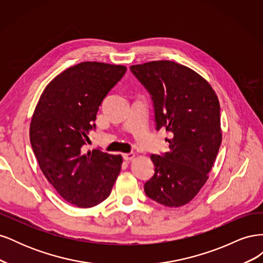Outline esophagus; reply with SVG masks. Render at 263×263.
Instances as JSON below:
<instances>
[{"instance_id": "esophagus-1", "label": "esophagus", "mask_w": 263, "mask_h": 263, "mask_svg": "<svg viewBox=\"0 0 263 263\" xmlns=\"http://www.w3.org/2000/svg\"><path fill=\"white\" fill-rule=\"evenodd\" d=\"M123 158H124V160H132V159L135 158V154H134V153L123 154Z\"/></svg>"}]
</instances>
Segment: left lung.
<instances>
[{
	"label": "left lung",
	"instance_id": "obj_1",
	"mask_svg": "<svg viewBox=\"0 0 263 263\" xmlns=\"http://www.w3.org/2000/svg\"><path fill=\"white\" fill-rule=\"evenodd\" d=\"M154 103L156 129L172 135L169 153L151 155L155 173L146 195L169 208L187 204L209 179L221 144L220 106L210 83L169 60L132 66Z\"/></svg>",
	"mask_w": 263,
	"mask_h": 263
}]
</instances>
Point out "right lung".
<instances>
[{
  "instance_id": "obj_1",
  "label": "right lung",
  "mask_w": 263,
  "mask_h": 263,
  "mask_svg": "<svg viewBox=\"0 0 263 263\" xmlns=\"http://www.w3.org/2000/svg\"><path fill=\"white\" fill-rule=\"evenodd\" d=\"M126 67L81 62L55 77L41 95L29 138L46 179L68 203L89 209L108 197L121 171V155L85 151L99 106Z\"/></svg>"
}]
</instances>
